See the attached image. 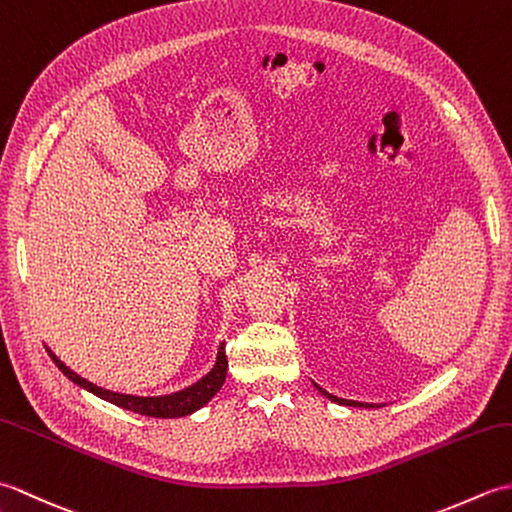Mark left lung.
Segmentation results:
<instances>
[{
  "label": "left lung",
  "mask_w": 512,
  "mask_h": 512,
  "mask_svg": "<svg viewBox=\"0 0 512 512\" xmlns=\"http://www.w3.org/2000/svg\"><path fill=\"white\" fill-rule=\"evenodd\" d=\"M314 387H317L321 394L325 396V398H330L332 402H339V405H347V407H365V409H372L374 405H369V402H358V400H345V398H336V396H332V394H328V391H325L323 387H319L317 383H314Z\"/></svg>",
  "instance_id": "left-lung-1"
}]
</instances>
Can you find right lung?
Segmentation results:
<instances>
[{"instance_id": "obj_1", "label": "right lung", "mask_w": 512, "mask_h": 512, "mask_svg": "<svg viewBox=\"0 0 512 512\" xmlns=\"http://www.w3.org/2000/svg\"><path fill=\"white\" fill-rule=\"evenodd\" d=\"M48 354L52 356L54 365H57L74 385L92 391L94 396L112 402V405H116V407H123L127 411H134V413H140V416H149V418H182V416H189V413H193V411H198L217 394V391H220V387L226 380V369H228L224 343H222L220 350H217V361H215L211 372L202 376L198 383H193L191 387L176 391V394H167V396H129V394H118V391L96 387L94 383H90V380H85L79 374H74L72 369L65 363H61L50 350H48Z\"/></svg>"}]
</instances>
